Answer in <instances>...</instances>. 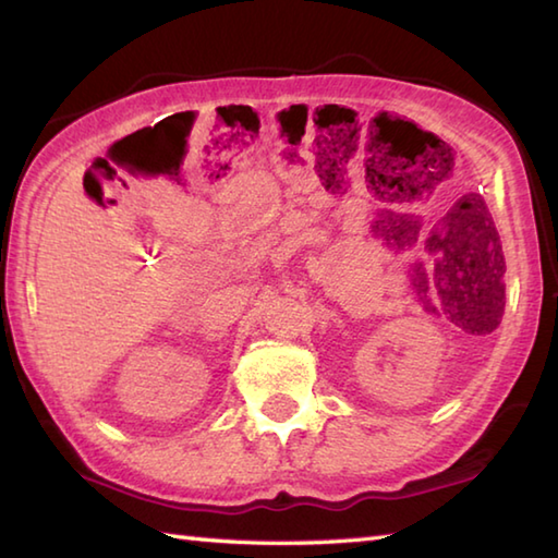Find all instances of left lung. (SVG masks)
I'll use <instances>...</instances> for the list:
<instances>
[{
  "mask_svg": "<svg viewBox=\"0 0 558 558\" xmlns=\"http://www.w3.org/2000/svg\"><path fill=\"white\" fill-rule=\"evenodd\" d=\"M463 197H475L483 205L485 211V225L481 231H471V234H456L449 239L447 244V258H444L441 266V276L439 280L447 286L444 295H447L456 310L465 307L471 314L485 310H495L500 312L505 305V258H502V246H500V236L495 231L493 217L488 211V205L481 195L475 192H469ZM422 229V221H417L412 229L404 231V241H398V246H412L417 244V231ZM414 272V286L420 288V292H427V272H424L422 263H414L412 266ZM437 276V272H434ZM427 298V295H424ZM429 312H437V307H432V302H424Z\"/></svg>",
  "mask_w": 558,
  "mask_h": 558,
  "instance_id": "1",
  "label": "left lung"
}]
</instances>
